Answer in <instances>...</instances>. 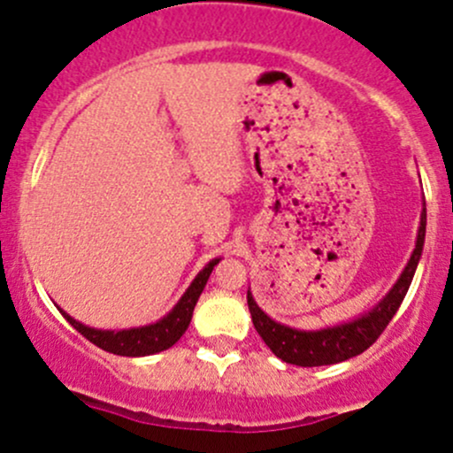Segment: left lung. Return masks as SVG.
Returning a JSON list of instances; mask_svg holds the SVG:
<instances>
[{"instance_id":"left-lung-1","label":"left lung","mask_w":453,"mask_h":453,"mask_svg":"<svg viewBox=\"0 0 453 453\" xmlns=\"http://www.w3.org/2000/svg\"><path fill=\"white\" fill-rule=\"evenodd\" d=\"M426 199H423L421 223H418L415 251H412L411 260L403 266L402 275L393 284V288L369 312L360 314V317L351 319V321L339 323V326L332 327H321V330H297V327L284 326V323L271 319L256 303L251 290H247V306H250L251 321H254L256 332L263 336L266 347L280 360L297 366L336 365L369 349L378 341V336L382 334L384 327L388 326L390 319L395 317L397 308L402 306L403 297H406L408 288H411L417 265L421 260L423 242H426Z\"/></svg>"}]
</instances>
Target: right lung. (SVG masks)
Returning a JSON list of instances; mask_svg holds the SVG:
<instances>
[{"label": "right lung", "instance_id": "right-lung-1", "mask_svg": "<svg viewBox=\"0 0 453 453\" xmlns=\"http://www.w3.org/2000/svg\"><path fill=\"white\" fill-rule=\"evenodd\" d=\"M221 258H212L211 263L203 266L195 280L190 282L187 293L180 297V302L165 314L163 319H158L156 323L141 327H127V330H97V327H88L84 323L75 321L71 314H66L63 308H58L63 312V317L84 339H88L93 345L102 347L104 351H111L117 356H130V358H139V356H151L158 354V351L169 349L171 345L180 341V336L187 332L190 317H193L195 303H197L199 295H202L203 287H206L208 278H211L214 265Z\"/></svg>", "mask_w": 453, "mask_h": 453}]
</instances>
